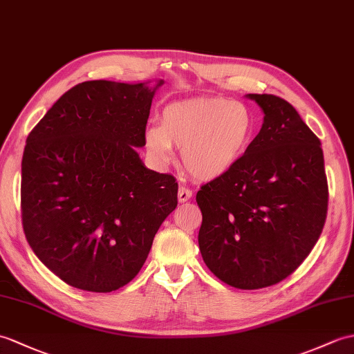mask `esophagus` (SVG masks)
Listing matches in <instances>:
<instances>
[{
  "mask_svg": "<svg viewBox=\"0 0 354 354\" xmlns=\"http://www.w3.org/2000/svg\"><path fill=\"white\" fill-rule=\"evenodd\" d=\"M192 190L190 188H187V187H179V192H178V199H179V202H187V201H190L192 199Z\"/></svg>",
  "mask_w": 354,
  "mask_h": 354,
  "instance_id": "esophagus-1",
  "label": "esophagus"
}]
</instances>
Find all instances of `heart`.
Wrapping results in <instances>:
<instances>
[{"mask_svg":"<svg viewBox=\"0 0 354 354\" xmlns=\"http://www.w3.org/2000/svg\"><path fill=\"white\" fill-rule=\"evenodd\" d=\"M254 134L252 111L243 102L223 97L169 104L161 123L146 129V147L160 162L174 158V146L184 147L190 174L211 180L229 174L248 153Z\"/></svg>","mask_w":354,"mask_h":354,"instance_id":"obj_1","label":"heart"}]
</instances>
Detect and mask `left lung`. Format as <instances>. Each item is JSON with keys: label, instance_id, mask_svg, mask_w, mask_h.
I'll list each match as a JSON object with an SVG mask.
<instances>
[{"label": "left lung", "instance_id": "1", "mask_svg": "<svg viewBox=\"0 0 354 354\" xmlns=\"http://www.w3.org/2000/svg\"><path fill=\"white\" fill-rule=\"evenodd\" d=\"M264 111L248 153L196 194L203 262L240 290L279 283L314 249L326 223L328 187L322 143L285 100L248 95Z\"/></svg>", "mask_w": 354, "mask_h": 354}]
</instances>
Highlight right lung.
<instances>
[{"label":"right lung","instance_id":"1","mask_svg":"<svg viewBox=\"0 0 354 354\" xmlns=\"http://www.w3.org/2000/svg\"><path fill=\"white\" fill-rule=\"evenodd\" d=\"M157 87L84 81L27 137L24 234L36 257L78 290L111 292L133 281L178 205L176 179L146 169L136 151L146 145Z\"/></svg>","mask_w":354,"mask_h":354}]
</instances>
